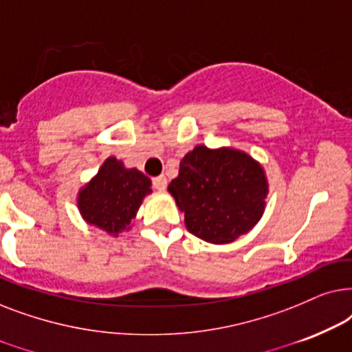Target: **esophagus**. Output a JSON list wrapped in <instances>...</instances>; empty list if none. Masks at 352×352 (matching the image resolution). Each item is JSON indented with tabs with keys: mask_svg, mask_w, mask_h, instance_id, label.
<instances>
[{
	"mask_svg": "<svg viewBox=\"0 0 352 352\" xmlns=\"http://www.w3.org/2000/svg\"><path fill=\"white\" fill-rule=\"evenodd\" d=\"M153 186L159 191L166 190L167 188V179L164 175H159V177H154L153 179Z\"/></svg>",
	"mask_w": 352,
	"mask_h": 352,
	"instance_id": "obj_1",
	"label": "esophagus"
}]
</instances>
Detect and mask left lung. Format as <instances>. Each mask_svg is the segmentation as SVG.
<instances>
[{
  "mask_svg": "<svg viewBox=\"0 0 352 352\" xmlns=\"http://www.w3.org/2000/svg\"><path fill=\"white\" fill-rule=\"evenodd\" d=\"M185 225L201 240L223 245L250 232L264 212L267 180L254 159L235 149L196 146L168 185Z\"/></svg>",
  "mask_w": 352,
  "mask_h": 352,
  "instance_id": "8db88e82",
  "label": "left lung"
}]
</instances>
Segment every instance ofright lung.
Returning a JSON list of instances; mask_svg holds the SVG:
<instances>
[{
  "label": "right lung",
  "mask_w": 352,
  "mask_h": 352,
  "mask_svg": "<svg viewBox=\"0 0 352 352\" xmlns=\"http://www.w3.org/2000/svg\"><path fill=\"white\" fill-rule=\"evenodd\" d=\"M148 193H151V180L146 175L137 168H125L116 157H109L80 191L78 209L88 223L117 235L129 228Z\"/></svg>",
  "instance_id": "1"
}]
</instances>
